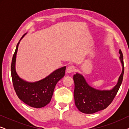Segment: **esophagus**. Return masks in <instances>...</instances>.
Wrapping results in <instances>:
<instances>
[{"instance_id": "obj_1", "label": "esophagus", "mask_w": 129, "mask_h": 129, "mask_svg": "<svg viewBox=\"0 0 129 129\" xmlns=\"http://www.w3.org/2000/svg\"><path fill=\"white\" fill-rule=\"evenodd\" d=\"M75 70V67L73 66H69L66 69V73H72Z\"/></svg>"}]
</instances>
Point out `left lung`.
Wrapping results in <instances>:
<instances>
[{
  "label": "left lung",
  "instance_id": "left-lung-1",
  "mask_svg": "<svg viewBox=\"0 0 129 129\" xmlns=\"http://www.w3.org/2000/svg\"><path fill=\"white\" fill-rule=\"evenodd\" d=\"M119 53L122 71L118 79L117 84L112 89L110 90L97 89L87 83L82 74L76 73L73 76L75 105L81 112L86 114H92L104 110L114 99L122 83L124 74L123 56L120 49Z\"/></svg>",
  "mask_w": 129,
  "mask_h": 129
}]
</instances>
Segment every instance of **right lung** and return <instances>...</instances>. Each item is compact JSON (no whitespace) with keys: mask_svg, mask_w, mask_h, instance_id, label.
Returning a JSON list of instances; mask_svg holds the SVG:
<instances>
[{"mask_svg":"<svg viewBox=\"0 0 129 129\" xmlns=\"http://www.w3.org/2000/svg\"><path fill=\"white\" fill-rule=\"evenodd\" d=\"M27 34L23 35L19 40L13 54L11 64V75L14 89L18 98L26 105L35 108H41L50 103L54 87L64 77L66 67L57 69L45 78L34 82L24 80L19 76L16 71V61L20 40Z\"/></svg>","mask_w":129,"mask_h":129,"instance_id":"add662e5","label":"right lung"}]
</instances>
